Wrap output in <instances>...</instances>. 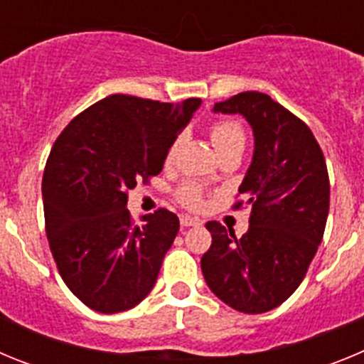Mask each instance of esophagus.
Instances as JSON below:
<instances>
[{
	"label": "esophagus",
	"instance_id": "esophagus-1",
	"mask_svg": "<svg viewBox=\"0 0 364 364\" xmlns=\"http://www.w3.org/2000/svg\"><path fill=\"white\" fill-rule=\"evenodd\" d=\"M198 224H202V222L195 217H189V215H182V217H180V226L182 228L198 226Z\"/></svg>",
	"mask_w": 364,
	"mask_h": 364
}]
</instances>
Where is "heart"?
I'll return each instance as SVG.
<instances>
[{"label":"heart","instance_id":"obj_1","mask_svg":"<svg viewBox=\"0 0 364 364\" xmlns=\"http://www.w3.org/2000/svg\"><path fill=\"white\" fill-rule=\"evenodd\" d=\"M210 136L218 154L231 149H244V144H246V134H244L242 125L235 120L213 122L210 127ZM178 147L180 138H176L175 142L169 146V149H167L166 164L175 162L176 154H178ZM175 195L176 200L182 205H186V208H189V210H198L204 204V191L195 182H184V184L176 189Z\"/></svg>","mask_w":364,"mask_h":364}]
</instances>
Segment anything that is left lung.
<instances>
[{"instance_id":"obj_1","label":"left lung","mask_w":364,"mask_h":364,"mask_svg":"<svg viewBox=\"0 0 364 364\" xmlns=\"http://www.w3.org/2000/svg\"><path fill=\"white\" fill-rule=\"evenodd\" d=\"M240 112L255 134L253 162L239 193L252 205L250 228L237 239L217 220L205 228L210 250L200 266L210 290L233 310L264 314L290 297L306 277L330 210V178L321 146L301 118L257 91L215 104Z\"/></svg>"}]
</instances>
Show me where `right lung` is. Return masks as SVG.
Masks as SVG:
<instances>
[{
    "mask_svg": "<svg viewBox=\"0 0 364 364\" xmlns=\"http://www.w3.org/2000/svg\"><path fill=\"white\" fill-rule=\"evenodd\" d=\"M198 105L111 95L56 138L41 182L45 231L63 282L91 310L125 311L153 290L180 222L159 208L136 224L127 193L162 171Z\"/></svg>",
    "mask_w": 364,
    "mask_h": 364,
    "instance_id": "1",
    "label": "right lung"
}]
</instances>
